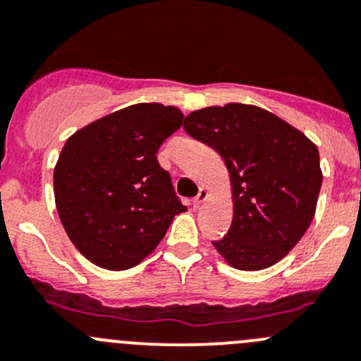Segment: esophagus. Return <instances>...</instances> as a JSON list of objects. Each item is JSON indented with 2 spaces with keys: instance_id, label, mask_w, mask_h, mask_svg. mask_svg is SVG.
Returning a JSON list of instances; mask_svg holds the SVG:
<instances>
[{
  "instance_id": "1",
  "label": "esophagus",
  "mask_w": 361,
  "mask_h": 361,
  "mask_svg": "<svg viewBox=\"0 0 361 361\" xmlns=\"http://www.w3.org/2000/svg\"><path fill=\"white\" fill-rule=\"evenodd\" d=\"M205 198H207V190H205V188H200V191H198V195L193 198V204H195V205H200L202 202L205 200Z\"/></svg>"
}]
</instances>
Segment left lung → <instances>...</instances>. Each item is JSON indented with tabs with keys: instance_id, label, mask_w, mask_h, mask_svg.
Returning a JSON list of instances; mask_svg holds the SVG:
<instances>
[{
	"instance_id": "left-lung-1",
	"label": "left lung",
	"mask_w": 361,
	"mask_h": 361,
	"mask_svg": "<svg viewBox=\"0 0 361 361\" xmlns=\"http://www.w3.org/2000/svg\"><path fill=\"white\" fill-rule=\"evenodd\" d=\"M184 129L228 168L234 218L214 248L245 271L283 259L315 214L322 184L317 147L273 113L239 102L190 113Z\"/></svg>"
}]
</instances>
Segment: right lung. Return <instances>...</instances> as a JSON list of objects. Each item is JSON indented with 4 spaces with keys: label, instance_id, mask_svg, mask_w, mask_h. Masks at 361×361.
I'll list each match as a JSON object with an SVG mask.
<instances>
[{
    "label": "right lung",
    "instance_id": "right-lung-1",
    "mask_svg": "<svg viewBox=\"0 0 361 361\" xmlns=\"http://www.w3.org/2000/svg\"><path fill=\"white\" fill-rule=\"evenodd\" d=\"M173 106H129L65 142L54 168V198L65 232L97 266L127 269L154 252L186 207L157 150L183 126Z\"/></svg>",
    "mask_w": 361,
    "mask_h": 361
}]
</instances>
